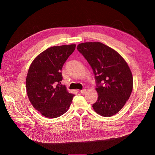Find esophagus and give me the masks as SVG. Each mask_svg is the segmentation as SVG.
Returning <instances> with one entry per match:
<instances>
[{
	"label": "esophagus",
	"mask_w": 155,
	"mask_h": 155,
	"mask_svg": "<svg viewBox=\"0 0 155 155\" xmlns=\"http://www.w3.org/2000/svg\"><path fill=\"white\" fill-rule=\"evenodd\" d=\"M85 92H86V89H83V90L80 91V93L82 94H84Z\"/></svg>",
	"instance_id": "obj_1"
}]
</instances>
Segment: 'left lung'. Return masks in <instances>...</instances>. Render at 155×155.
I'll use <instances>...</instances> for the list:
<instances>
[{"mask_svg": "<svg viewBox=\"0 0 155 155\" xmlns=\"http://www.w3.org/2000/svg\"><path fill=\"white\" fill-rule=\"evenodd\" d=\"M77 50L95 75L98 99L92 105L94 110L104 117L115 115L133 91V78L127 62L116 50L100 42L80 43Z\"/></svg>", "mask_w": 155, "mask_h": 155, "instance_id": "1", "label": "left lung"}]
</instances>
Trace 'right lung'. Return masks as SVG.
Masks as SVG:
<instances>
[{"mask_svg": "<svg viewBox=\"0 0 155 155\" xmlns=\"http://www.w3.org/2000/svg\"><path fill=\"white\" fill-rule=\"evenodd\" d=\"M76 45L53 46L38 54L31 63L26 80L29 100L46 117H58L66 112L74 95L64 85L61 69Z\"/></svg>", "mask_w": 155, "mask_h": 155, "instance_id": "right-lung-1", "label": "right lung"}]
</instances>
